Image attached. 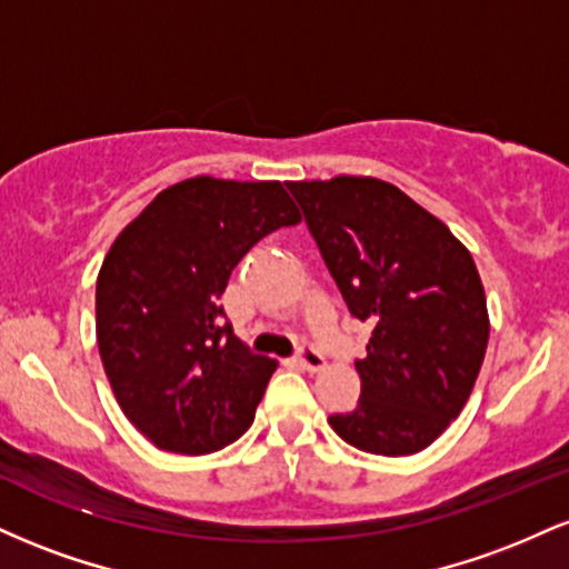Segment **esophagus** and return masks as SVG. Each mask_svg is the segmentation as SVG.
I'll list each match as a JSON object with an SVG mask.
<instances>
[{"label": "esophagus", "mask_w": 569, "mask_h": 569, "mask_svg": "<svg viewBox=\"0 0 569 569\" xmlns=\"http://www.w3.org/2000/svg\"><path fill=\"white\" fill-rule=\"evenodd\" d=\"M293 361H297V367H302L307 371H321L326 367V358L316 348H310V345H302V348L297 350V356H293Z\"/></svg>", "instance_id": "1"}]
</instances>
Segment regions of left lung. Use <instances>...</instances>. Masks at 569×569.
Segmentation results:
<instances>
[{
    "mask_svg": "<svg viewBox=\"0 0 569 569\" xmlns=\"http://www.w3.org/2000/svg\"><path fill=\"white\" fill-rule=\"evenodd\" d=\"M350 316L375 326L361 398L339 439L401 457L433 443L471 396L487 352L485 286L468 248L409 194L371 179L289 181Z\"/></svg>",
    "mask_w": 569,
    "mask_h": 569,
    "instance_id": "1",
    "label": "left lung"
}]
</instances>
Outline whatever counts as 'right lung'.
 Listing matches in <instances>:
<instances>
[{
  "mask_svg": "<svg viewBox=\"0 0 569 569\" xmlns=\"http://www.w3.org/2000/svg\"><path fill=\"white\" fill-rule=\"evenodd\" d=\"M302 219L280 181L194 176L117 234L96 283V337L122 411L158 449L208 455L246 433L278 361L219 305L264 234Z\"/></svg>",
  "mask_w": 569,
  "mask_h": 569,
  "instance_id": "obj_1",
  "label": "right lung"
}]
</instances>
